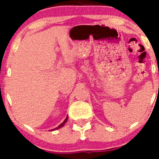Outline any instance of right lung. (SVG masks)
Listing matches in <instances>:
<instances>
[{
    "mask_svg": "<svg viewBox=\"0 0 159 159\" xmlns=\"http://www.w3.org/2000/svg\"><path fill=\"white\" fill-rule=\"evenodd\" d=\"M68 116H67V117H66V118H65V121H64L63 122L61 123V125H59L57 126V128H55V129H51V131H54V130H57V129H61V127H63V126L65 125V123H66V121H68Z\"/></svg>",
    "mask_w": 159,
    "mask_h": 159,
    "instance_id": "obj_1",
    "label": "right lung"
}]
</instances>
